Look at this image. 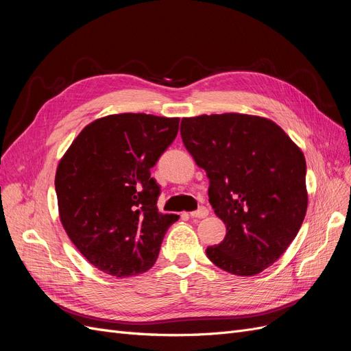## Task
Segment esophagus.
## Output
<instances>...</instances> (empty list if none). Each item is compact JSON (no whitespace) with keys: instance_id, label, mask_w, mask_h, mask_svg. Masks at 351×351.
I'll return each mask as SVG.
<instances>
[{"instance_id":"esophagus-1","label":"esophagus","mask_w":351,"mask_h":351,"mask_svg":"<svg viewBox=\"0 0 351 351\" xmlns=\"http://www.w3.org/2000/svg\"><path fill=\"white\" fill-rule=\"evenodd\" d=\"M209 214V209L206 206H200L199 209L190 212V217L192 218H205Z\"/></svg>"}]
</instances>
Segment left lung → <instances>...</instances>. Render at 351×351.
I'll use <instances>...</instances> for the list:
<instances>
[{"mask_svg": "<svg viewBox=\"0 0 351 351\" xmlns=\"http://www.w3.org/2000/svg\"><path fill=\"white\" fill-rule=\"evenodd\" d=\"M182 139L209 178V204L227 227L206 249L240 277L267 269L290 246L307 209L306 159L280 125L246 114L183 119Z\"/></svg>", "mask_w": 351, "mask_h": 351, "instance_id": "8db88e82", "label": "left lung"}]
</instances>
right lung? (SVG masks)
I'll return each mask as SVG.
<instances>
[{
  "label": "right lung",
  "mask_w": 351,
  "mask_h": 351,
  "mask_svg": "<svg viewBox=\"0 0 351 351\" xmlns=\"http://www.w3.org/2000/svg\"><path fill=\"white\" fill-rule=\"evenodd\" d=\"M180 119L115 114L95 120L58 164L61 224L95 268L117 278L146 272L177 215L159 214L151 177L178 133Z\"/></svg>",
  "instance_id": "obj_1"
}]
</instances>
